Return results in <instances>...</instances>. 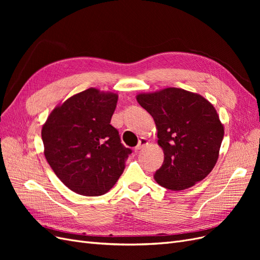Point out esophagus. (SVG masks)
<instances>
[{
    "instance_id": "34e87169",
    "label": "esophagus",
    "mask_w": 260,
    "mask_h": 260,
    "mask_svg": "<svg viewBox=\"0 0 260 260\" xmlns=\"http://www.w3.org/2000/svg\"><path fill=\"white\" fill-rule=\"evenodd\" d=\"M147 144H148V141H147V139H145V138H141V139L139 140V143H138V145L136 146V151H140V149L144 148Z\"/></svg>"
}]
</instances>
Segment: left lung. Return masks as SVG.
I'll return each instance as SVG.
<instances>
[{"label":"left lung","instance_id":"obj_1","mask_svg":"<svg viewBox=\"0 0 260 260\" xmlns=\"http://www.w3.org/2000/svg\"><path fill=\"white\" fill-rule=\"evenodd\" d=\"M151 114L165 159L155 180L172 191L185 190L215 167L224 135L215 107L203 96L178 88L139 94Z\"/></svg>","mask_w":260,"mask_h":260}]
</instances>
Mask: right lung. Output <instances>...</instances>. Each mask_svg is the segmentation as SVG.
I'll list each match as a JSON object with an SVG mask.
<instances>
[{
	"mask_svg": "<svg viewBox=\"0 0 260 260\" xmlns=\"http://www.w3.org/2000/svg\"><path fill=\"white\" fill-rule=\"evenodd\" d=\"M117 101V94L88 89L55 108L43 125L45 158L61 182L77 194L108 192L132 153L111 124Z\"/></svg>",
	"mask_w": 260,
	"mask_h": 260,
	"instance_id": "1",
	"label": "right lung"
}]
</instances>
